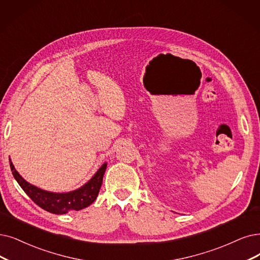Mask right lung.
Here are the masks:
<instances>
[{
  "mask_svg": "<svg viewBox=\"0 0 260 260\" xmlns=\"http://www.w3.org/2000/svg\"><path fill=\"white\" fill-rule=\"evenodd\" d=\"M9 164L15 179L19 185L21 186L22 190L28 195L29 199L36 205H38L40 208L54 214H64L70 211H79L94 203L101 188L103 175H105L107 170V163H105L97 171V173L92 176L91 179L81 186L80 189L67 193H53L39 189L37 186L28 183L16 171L13 162L10 160Z\"/></svg>",
  "mask_w": 260,
  "mask_h": 260,
  "instance_id": "1",
  "label": "right lung"
}]
</instances>
